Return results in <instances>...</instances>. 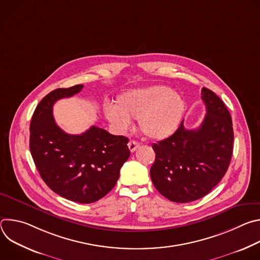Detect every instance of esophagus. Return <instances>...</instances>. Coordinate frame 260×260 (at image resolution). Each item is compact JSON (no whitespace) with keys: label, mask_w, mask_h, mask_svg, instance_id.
<instances>
[{"label":"esophagus","mask_w":260,"mask_h":260,"mask_svg":"<svg viewBox=\"0 0 260 260\" xmlns=\"http://www.w3.org/2000/svg\"><path fill=\"white\" fill-rule=\"evenodd\" d=\"M139 145H140V144H139L138 142H136V141H129L128 144H127V146H128V148H129V151H131V152H135L137 148L139 147Z\"/></svg>","instance_id":"34e87169"}]
</instances>
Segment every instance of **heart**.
<instances>
[{
  "mask_svg": "<svg viewBox=\"0 0 260 260\" xmlns=\"http://www.w3.org/2000/svg\"><path fill=\"white\" fill-rule=\"evenodd\" d=\"M185 113V102L172 88L155 85L126 91L118 96L116 107L107 106V119L126 131L132 119H139L141 132L148 138L162 140L175 133Z\"/></svg>",
  "mask_w": 260,
  "mask_h": 260,
  "instance_id": "heart-1",
  "label": "heart"
}]
</instances>
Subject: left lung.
<instances>
[{
	"label": "left lung",
	"mask_w": 260,
	"mask_h": 260,
	"mask_svg": "<svg viewBox=\"0 0 260 260\" xmlns=\"http://www.w3.org/2000/svg\"><path fill=\"white\" fill-rule=\"evenodd\" d=\"M207 114L196 129L183 121L169 138L152 145L155 161L151 180L160 194L175 203H189L207 196L225 175L233 155L234 129L224 103L203 87Z\"/></svg>",
	"instance_id": "obj_1"
}]
</instances>
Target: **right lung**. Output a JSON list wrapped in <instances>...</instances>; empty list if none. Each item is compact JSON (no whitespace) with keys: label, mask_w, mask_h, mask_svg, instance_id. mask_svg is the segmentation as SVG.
Listing matches in <instances>:
<instances>
[{"label":"right lung","mask_w":260,"mask_h":260,"mask_svg":"<svg viewBox=\"0 0 260 260\" xmlns=\"http://www.w3.org/2000/svg\"><path fill=\"white\" fill-rule=\"evenodd\" d=\"M83 85L57 88L37 106L29 125V150L47 186L80 204L94 203L111 191L129 157L128 139L92 125L81 135H69L55 122L52 107L81 91Z\"/></svg>","instance_id":"right-lung-1"}]
</instances>
